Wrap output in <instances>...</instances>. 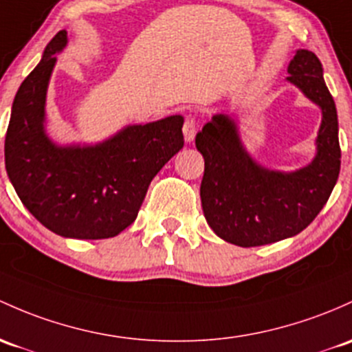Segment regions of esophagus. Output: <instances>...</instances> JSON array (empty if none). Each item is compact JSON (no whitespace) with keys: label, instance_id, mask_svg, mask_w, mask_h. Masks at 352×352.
<instances>
[{"label":"esophagus","instance_id":"34e87169","mask_svg":"<svg viewBox=\"0 0 352 352\" xmlns=\"http://www.w3.org/2000/svg\"><path fill=\"white\" fill-rule=\"evenodd\" d=\"M183 134H184V139H186V142L195 141V135H196V122H195V119L188 117V119L184 120Z\"/></svg>","mask_w":352,"mask_h":352}]
</instances>
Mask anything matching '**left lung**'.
<instances>
[{
  "mask_svg": "<svg viewBox=\"0 0 352 352\" xmlns=\"http://www.w3.org/2000/svg\"><path fill=\"white\" fill-rule=\"evenodd\" d=\"M290 84L322 109V122L311 164L282 173L256 164L245 151L235 120L213 116L196 134V149L205 157L201 206L218 236L238 247H260L300 233L314 221L338 181L341 147L338 111L316 54L297 50L289 63Z\"/></svg>",
  "mask_w": 352,
  "mask_h": 352,
  "instance_id": "8db88e82",
  "label": "left lung"
}]
</instances>
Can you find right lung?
Segmentation results:
<instances>
[{
    "mask_svg": "<svg viewBox=\"0 0 352 352\" xmlns=\"http://www.w3.org/2000/svg\"><path fill=\"white\" fill-rule=\"evenodd\" d=\"M62 30L14 96L5 139L6 173L26 210L65 238L100 240L134 223L153 177L184 146L183 117L127 126L96 146H56L45 132V99Z\"/></svg>",
    "mask_w": 352,
    "mask_h": 352,
    "instance_id": "obj_1",
    "label": "right lung"
}]
</instances>
